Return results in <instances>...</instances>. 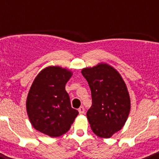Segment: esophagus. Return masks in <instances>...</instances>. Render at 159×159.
<instances>
[{"label":"esophagus","instance_id":"34e87169","mask_svg":"<svg viewBox=\"0 0 159 159\" xmlns=\"http://www.w3.org/2000/svg\"><path fill=\"white\" fill-rule=\"evenodd\" d=\"M78 112H79L80 115H83V114H84V112H85L84 107H83V106H81V107L78 109Z\"/></svg>","mask_w":159,"mask_h":159}]
</instances>
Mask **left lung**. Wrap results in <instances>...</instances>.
<instances>
[{
	"instance_id": "1",
	"label": "left lung",
	"mask_w": 159,
	"mask_h": 159,
	"mask_svg": "<svg viewBox=\"0 0 159 159\" xmlns=\"http://www.w3.org/2000/svg\"><path fill=\"white\" fill-rule=\"evenodd\" d=\"M89 84L92 105L87 117L92 130L101 138H111L125 125L130 111V97L117 70L106 62L82 69Z\"/></svg>"
}]
</instances>
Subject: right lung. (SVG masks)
<instances>
[{
  "mask_svg": "<svg viewBox=\"0 0 159 159\" xmlns=\"http://www.w3.org/2000/svg\"><path fill=\"white\" fill-rule=\"evenodd\" d=\"M72 76L71 70L59 66H48L36 76L26 100L29 120L36 130L53 138L69 130L78 115L65 90Z\"/></svg>",
  "mask_w": 159,
  "mask_h": 159,
  "instance_id": "right-lung-1",
  "label": "right lung"
}]
</instances>
